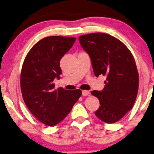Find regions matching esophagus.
I'll return each instance as SVG.
<instances>
[{"label":"esophagus","mask_w":154,"mask_h":154,"mask_svg":"<svg viewBox=\"0 0 154 154\" xmlns=\"http://www.w3.org/2000/svg\"><path fill=\"white\" fill-rule=\"evenodd\" d=\"M90 94V92L88 91H86V90H83L82 91V95L83 96H88V95Z\"/></svg>","instance_id":"obj_1"}]
</instances>
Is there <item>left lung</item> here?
I'll return each instance as SVG.
<instances>
[{
  "label": "left lung",
  "instance_id": "8db88e82",
  "mask_svg": "<svg viewBox=\"0 0 154 154\" xmlns=\"http://www.w3.org/2000/svg\"><path fill=\"white\" fill-rule=\"evenodd\" d=\"M79 40L90 56L95 75L106 76L103 90L91 91L100 102L95 114L105 123L117 122L132 109L137 96L139 79L133 55L121 41L109 34H86Z\"/></svg>",
  "mask_w": 154,
  "mask_h": 154
}]
</instances>
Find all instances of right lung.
Returning <instances> with one entry per match:
<instances>
[{
	"label": "right lung",
	"instance_id": "1",
	"mask_svg": "<svg viewBox=\"0 0 154 154\" xmlns=\"http://www.w3.org/2000/svg\"><path fill=\"white\" fill-rule=\"evenodd\" d=\"M75 38L48 36L32 47L25 58L20 73V89L25 103L39 121L54 126L66 117L81 97L79 89H54L53 81L60 79V60Z\"/></svg>",
	"mask_w": 154,
	"mask_h": 154
}]
</instances>
